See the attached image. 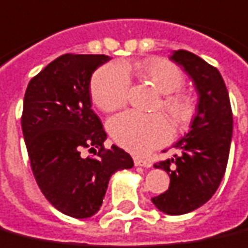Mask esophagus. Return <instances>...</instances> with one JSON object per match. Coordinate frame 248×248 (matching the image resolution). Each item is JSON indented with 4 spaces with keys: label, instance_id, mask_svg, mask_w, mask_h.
<instances>
[{
    "label": "esophagus",
    "instance_id": "1",
    "mask_svg": "<svg viewBox=\"0 0 248 248\" xmlns=\"http://www.w3.org/2000/svg\"><path fill=\"white\" fill-rule=\"evenodd\" d=\"M134 164L139 167H144V168H150L152 166L148 160H143V159H139V157H134Z\"/></svg>",
    "mask_w": 248,
    "mask_h": 248
}]
</instances>
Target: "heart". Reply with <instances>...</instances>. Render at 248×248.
<instances>
[{"instance_id":"1","label":"heart","mask_w":248,"mask_h":248,"mask_svg":"<svg viewBox=\"0 0 248 248\" xmlns=\"http://www.w3.org/2000/svg\"><path fill=\"white\" fill-rule=\"evenodd\" d=\"M131 71H137L163 94L159 109L173 124L180 126L190 118L192 102L180 91L185 81L184 75L176 64L163 58L148 59L135 65L110 63L101 67L91 82L92 100L101 110L114 111L124 106ZM108 129L115 143L134 154H147L172 137L170 124L160 114L142 115L135 111H124L110 119Z\"/></svg>"}]
</instances>
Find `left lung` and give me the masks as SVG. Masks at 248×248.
I'll return each instance as SVG.
<instances>
[{
	"label": "left lung",
	"instance_id": "1",
	"mask_svg": "<svg viewBox=\"0 0 248 248\" xmlns=\"http://www.w3.org/2000/svg\"><path fill=\"white\" fill-rule=\"evenodd\" d=\"M170 60L183 67L199 93L190 130L175 143L177 154L155 168L170 175V188L154 197L160 212L180 216L196 210L216 193L226 170L232 135V113L226 85L217 68L189 51H173Z\"/></svg>",
	"mask_w": 248,
	"mask_h": 248
}]
</instances>
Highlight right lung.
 Listing matches in <instances>:
<instances>
[{
    "mask_svg": "<svg viewBox=\"0 0 248 248\" xmlns=\"http://www.w3.org/2000/svg\"><path fill=\"white\" fill-rule=\"evenodd\" d=\"M109 60L62 55L31 78L25 93L22 131L36 184L52 206L73 218L94 216L111 175L134 166L122 148L104 147L106 133L92 110V73ZM85 148H97V157H81Z\"/></svg>",
    "mask_w": 248,
    "mask_h": 248,
    "instance_id": "add662e5",
    "label": "right lung"
}]
</instances>
